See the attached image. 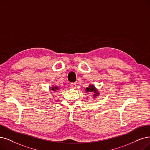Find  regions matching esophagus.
Returning <instances> with one entry per match:
<instances>
[{"instance_id":"esophagus-1","label":"esophagus","mask_w":150,"mask_h":150,"mask_svg":"<svg viewBox=\"0 0 150 150\" xmlns=\"http://www.w3.org/2000/svg\"><path fill=\"white\" fill-rule=\"evenodd\" d=\"M70 87H71V88H76V82L71 83H70Z\"/></svg>"}]
</instances>
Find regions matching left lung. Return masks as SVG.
<instances>
[{
    "mask_svg": "<svg viewBox=\"0 0 150 150\" xmlns=\"http://www.w3.org/2000/svg\"><path fill=\"white\" fill-rule=\"evenodd\" d=\"M85 91H86V92L93 93V95H92V97H93V98H97V97H98V96L100 95L98 90L95 87V86L93 84L89 85L88 87L86 88Z\"/></svg>",
    "mask_w": 150,
    "mask_h": 150,
    "instance_id": "left-lung-1",
    "label": "left lung"
}]
</instances>
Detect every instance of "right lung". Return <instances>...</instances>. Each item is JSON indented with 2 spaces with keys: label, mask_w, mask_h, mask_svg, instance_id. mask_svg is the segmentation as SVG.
Wrapping results in <instances>:
<instances>
[{
  "label": "right lung",
  "mask_w": 150,
  "mask_h": 150,
  "mask_svg": "<svg viewBox=\"0 0 150 150\" xmlns=\"http://www.w3.org/2000/svg\"><path fill=\"white\" fill-rule=\"evenodd\" d=\"M59 89H60V87L57 86H52L50 88V90L53 92H56L57 91H58Z\"/></svg>",
  "instance_id": "obj_1"
}]
</instances>
